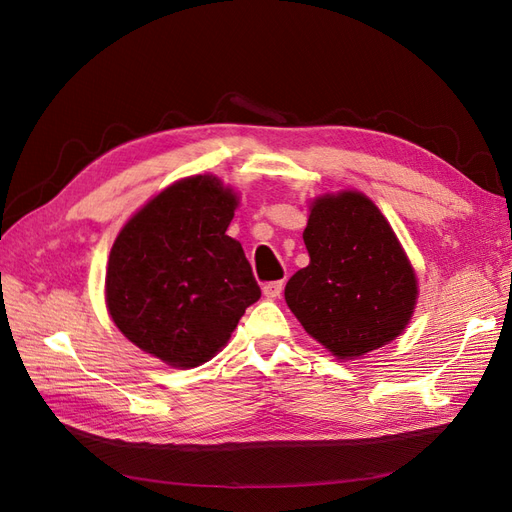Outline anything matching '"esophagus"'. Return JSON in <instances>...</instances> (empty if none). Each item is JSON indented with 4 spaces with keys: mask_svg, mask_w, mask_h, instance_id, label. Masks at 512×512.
<instances>
[{
    "mask_svg": "<svg viewBox=\"0 0 512 512\" xmlns=\"http://www.w3.org/2000/svg\"><path fill=\"white\" fill-rule=\"evenodd\" d=\"M282 290H284V282L282 280L280 282H269V284L262 286V294H265L267 299H277L282 294Z\"/></svg>",
    "mask_w": 512,
    "mask_h": 512,
    "instance_id": "34e87169",
    "label": "esophagus"
}]
</instances>
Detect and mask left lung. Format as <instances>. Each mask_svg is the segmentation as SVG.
I'll return each mask as SVG.
<instances>
[{
  "label": "left lung",
  "mask_w": 512,
  "mask_h": 512,
  "mask_svg": "<svg viewBox=\"0 0 512 512\" xmlns=\"http://www.w3.org/2000/svg\"><path fill=\"white\" fill-rule=\"evenodd\" d=\"M303 241L309 265L284 290L303 329L339 359L391 342L414 312L416 277L393 228L359 192L318 198Z\"/></svg>",
  "instance_id": "1"
}]
</instances>
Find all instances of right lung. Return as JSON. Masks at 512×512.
Wrapping results in <instances>:
<instances>
[{
	"label": "right lung",
	"instance_id": "obj_1",
	"mask_svg": "<svg viewBox=\"0 0 512 512\" xmlns=\"http://www.w3.org/2000/svg\"><path fill=\"white\" fill-rule=\"evenodd\" d=\"M237 196L209 175L181 179L121 228L106 305L141 350L177 367L209 361L260 299L239 241L226 235Z\"/></svg>",
	"mask_w": 512,
	"mask_h": 512
}]
</instances>
